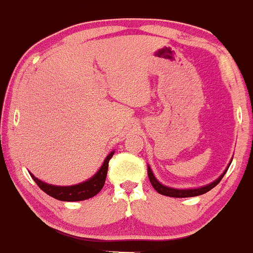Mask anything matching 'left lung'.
I'll use <instances>...</instances> for the list:
<instances>
[{"instance_id":"1","label":"left lung","mask_w":253,"mask_h":253,"mask_svg":"<svg viewBox=\"0 0 253 253\" xmlns=\"http://www.w3.org/2000/svg\"><path fill=\"white\" fill-rule=\"evenodd\" d=\"M231 163H232V161L229 162L228 167L226 168V170L223 171L221 175L219 176V178H216L215 181H213L207 185H203V187L190 188V189H176V188H171V187H168V185L162 184V183L156 178L155 175H153V172H152V170H151L150 165H147V175H149L150 182H151V184H152V187L155 188V189L158 191L159 194H162V195L170 196V197H193V196H199V195H202V194H206L207 191L213 189V188L215 187L216 184H219V182L221 181V178L223 177V175L226 173V171L228 170V168H229V165H231Z\"/></svg>"}]
</instances>
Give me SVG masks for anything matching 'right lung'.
I'll return each mask as SVG.
<instances>
[{"label":"right lung","instance_id":"add662e5","mask_svg":"<svg viewBox=\"0 0 253 253\" xmlns=\"http://www.w3.org/2000/svg\"><path fill=\"white\" fill-rule=\"evenodd\" d=\"M113 155H114V151H112V152L106 157L103 164L101 165V168L94 176L90 177L89 179H86V181H84L82 183H78V184L65 185V187H63V185H53L40 181L39 178H37L36 176L32 175L31 172L30 175L32 178L34 179V182L37 183L38 187H39L40 189L45 191L47 195L59 200V201H83V200L90 199V197L97 195V194L100 193V190L103 188L104 182H106L107 171H108V163Z\"/></svg>","mask_w":253,"mask_h":253}]
</instances>
